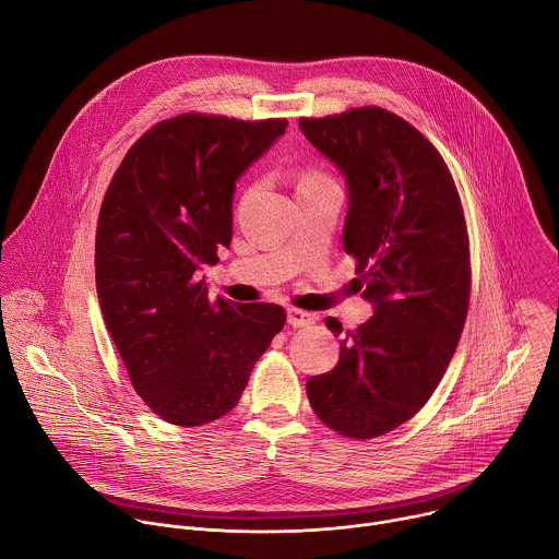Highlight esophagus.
Segmentation results:
<instances>
[{
  "mask_svg": "<svg viewBox=\"0 0 559 559\" xmlns=\"http://www.w3.org/2000/svg\"><path fill=\"white\" fill-rule=\"evenodd\" d=\"M316 321H318V316L311 313V311H305V309H298V307L287 309V323L294 325V328H309Z\"/></svg>",
  "mask_w": 559,
  "mask_h": 559,
  "instance_id": "1",
  "label": "esophagus"
}]
</instances>
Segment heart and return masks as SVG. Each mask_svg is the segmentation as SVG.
I'll use <instances>...</instances> for the list:
<instances>
[{
  "instance_id": "1",
  "label": "heart",
  "mask_w": 559,
  "mask_h": 559,
  "mask_svg": "<svg viewBox=\"0 0 559 559\" xmlns=\"http://www.w3.org/2000/svg\"><path fill=\"white\" fill-rule=\"evenodd\" d=\"M321 183H330L328 175L321 173L318 168H305L298 177V188H309V186H321Z\"/></svg>"
}]
</instances>
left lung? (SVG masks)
Returning a JSON list of instances; mask_svg holds the SVG:
<instances>
[{
	"label": "left lung",
	"instance_id": "obj_1",
	"mask_svg": "<svg viewBox=\"0 0 559 559\" xmlns=\"http://www.w3.org/2000/svg\"><path fill=\"white\" fill-rule=\"evenodd\" d=\"M298 123L347 179L343 243L376 307L307 397L323 425L369 440L414 418L453 358L471 296L464 210L444 158L403 117L362 106Z\"/></svg>",
	"mask_w": 559,
	"mask_h": 559
}]
</instances>
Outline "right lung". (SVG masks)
Returning a JSON list of instances; mask_svg holds the SVG:
<instances>
[{"mask_svg":"<svg viewBox=\"0 0 559 559\" xmlns=\"http://www.w3.org/2000/svg\"><path fill=\"white\" fill-rule=\"evenodd\" d=\"M287 119L186 112L126 152L97 221V294L134 391L162 420L201 427L229 414L285 325L274 302L207 296L201 265L231 241L234 183Z\"/></svg>","mask_w":559,"mask_h":559,"instance_id":"right-lung-1","label":"right lung"}]
</instances>
